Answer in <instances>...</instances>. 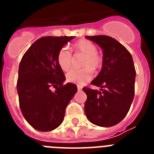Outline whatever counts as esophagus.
<instances>
[{"label": "esophagus", "instance_id": "obj_1", "mask_svg": "<svg viewBox=\"0 0 154 154\" xmlns=\"http://www.w3.org/2000/svg\"><path fill=\"white\" fill-rule=\"evenodd\" d=\"M82 89V86H80V85H77V90H78V91H81Z\"/></svg>", "mask_w": 154, "mask_h": 154}]
</instances>
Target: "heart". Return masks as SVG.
I'll return each mask as SVG.
<instances>
[{"mask_svg":"<svg viewBox=\"0 0 154 154\" xmlns=\"http://www.w3.org/2000/svg\"><path fill=\"white\" fill-rule=\"evenodd\" d=\"M75 53L84 56L82 59V66L84 67L81 69H73L66 74L67 82L73 84L82 85L93 77V69L97 71L102 66V57L97 50V46L88 40H81L76 42L73 45ZM73 57L67 47H62L57 53L58 65L63 71H67L72 65Z\"/></svg>","mask_w":154,"mask_h":154,"instance_id":"1","label":"heart"}]
</instances>
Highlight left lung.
Wrapping results in <instances>:
<instances>
[{
    "label": "left lung",
    "instance_id": "1",
    "mask_svg": "<svg viewBox=\"0 0 154 154\" xmlns=\"http://www.w3.org/2000/svg\"><path fill=\"white\" fill-rule=\"evenodd\" d=\"M103 51L101 72L91 82L100 90L85 87V112L93 124L110 127L118 124L129 112L134 97L136 70L131 54L109 36H86Z\"/></svg>",
    "mask_w": 154,
    "mask_h": 154
}]
</instances>
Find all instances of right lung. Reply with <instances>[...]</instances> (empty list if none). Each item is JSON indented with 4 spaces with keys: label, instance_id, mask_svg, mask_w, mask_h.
<instances>
[{
    "label": "right lung",
    "instance_id": "obj_1",
    "mask_svg": "<svg viewBox=\"0 0 154 154\" xmlns=\"http://www.w3.org/2000/svg\"><path fill=\"white\" fill-rule=\"evenodd\" d=\"M74 37H42L20 60L17 84L20 110L38 131H51L62 123L65 109L77 91L76 85H64L65 77L57 63L59 50Z\"/></svg>",
    "mask_w": 154,
    "mask_h": 154
}]
</instances>
